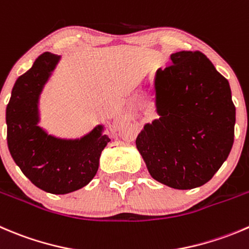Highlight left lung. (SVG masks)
<instances>
[{"label": "left lung", "instance_id": "8db88e82", "mask_svg": "<svg viewBox=\"0 0 249 249\" xmlns=\"http://www.w3.org/2000/svg\"><path fill=\"white\" fill-rule=\"evenodd\" d=\"M153 92L159 119L144 125L136 147L154 180L178 190L208 182L230 154L236 109L229 81L199 51L170 55Z\"/></svg>", "mask_w": 249, "mask_h": 249}]
</instances>
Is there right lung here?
Masks as SVG:
<instances>
[{
    "label": "right lung",
    "instance_id": "1",
    "mask_svg": "<svg viewBox=\"0 0 249 249\" xmlns=\"http://www.w3.org/2000/svg\"><path fill=\"white\" fill-rule=\"evenodd\" d=\"M59 55L45 52L17 79L7 105V143L12 158L38 189L66 195L88 185L96 175L103 148L110 141L98 125L80 140L48 135L37 125L38 97Z\"/></svg>",
    "mask_w": 249,
    "mask_h": 249
}]
</instances>
